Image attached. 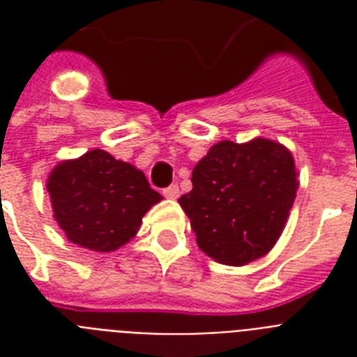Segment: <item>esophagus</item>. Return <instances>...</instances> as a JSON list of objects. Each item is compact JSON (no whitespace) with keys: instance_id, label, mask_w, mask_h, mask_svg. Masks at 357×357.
<instances>
[{"instance_id":"34e87169","label":"esophagus","mask_w":357,"mask_h":357,"mask_svg":"<svg viewBox=\"0 0 357 357\" xmlns=\"http://www.w3.org/2000/svg\"><path fill=\"white\" fill-rule=\"evenodd\" d=\"M162 196L170 198V200H176L179 196V187L178 185H168L167 189H162Z\"/></svg>"}]
</instances>
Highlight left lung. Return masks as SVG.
Masks as SVG:
<instances>
[{
	"instance_id": "8db88e82",
	"label": "left lung",
	"mask_w": 357,
	"mask_h": 357,
	"mask_svg": "<svg viewBox=\"0 0 357 357\" xmlns=\"http://www.w3.org/2000/svg\"><path fill=\"white\" fill-rule=\"evenodd\" d=\"M179 198L196 243L222 265H246L276 244L296 196L291 151L278 142L222 140L192 170Z\"/></svg>"
}]
</instances>
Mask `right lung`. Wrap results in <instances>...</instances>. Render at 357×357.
Masks as SVG:
<instances>
[{
    "mask_svg": "<svg viewBox=\"0 0 357 357\" xmlns=\"http://www.w3.org/2000/svg\"><path fill=\"white\" fill-rule=\"evenodd\" d=\"M47 192L68 241L94 252H113L133 238L146 211L162 200L144 174L103 150L53 168Z\"/></svg>",
    "mask_w": 357,
    "mask_h": 357,
    "instance_id": "add662e5",
    "label": "right lung"
}]
</instances>
